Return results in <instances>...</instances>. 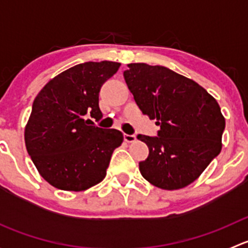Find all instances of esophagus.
Instances as JSON below:
<instances>
[{
  "mask_svg": "<svg viewBox=\"0 0 248 248\" xmlns=\"http://www.w3.org/2000/svg\"><path fill=\"white\" fill-rule=\"evenodd\" d=\"M124 138L127 142H134L137 140V136H134V134H124Z\"/></svg>",
  "mask_w": 248,
  "mask_h": 248,
  "instance_id": "esophagus-1",
  "label": "esophagus"
}]
</instances>
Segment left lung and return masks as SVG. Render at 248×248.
<instances>
[{
  "label": "left lung",
  "instance_id": "left-lung-1",
  "mask_svg": "<svg viewBox=\"0 0 248 248\" xmlns=\"http://www.w3.org/2000/svg\"><path fill=\"white\" fill-rule=\"evenodd\" d=\"M124 77L142 114L159 126L157 137L138 136L149 147L139 163L142 177L169 191L188 186L221 152L226 120L218 103L196 81L163 66L131 63Z\"/></svg>",
  "mask_w": 248,
  "mask_h": 248
}]
</instances>
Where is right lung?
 Returning <instances> with one entry per match:
<instances>
[{
	"mask_svg": "<svg viewBox=\"0 0 248 248\" xmlns=\"http://www.w3.org/2000/svg\"><path fill=\"white\" fill-rule=\"evenodd\" d=\"M120 64H77L50 80L34 98L25 127V144L37 170L51 186L80 192L106 177L124 134L94 126L90 119L103 117L99 91Z\"/></svg>",
	"mask_w": 248,
	"mask_h": 248,
	"instance_id": "obj_1",
	"label": "right lung"
}]
</instances>
